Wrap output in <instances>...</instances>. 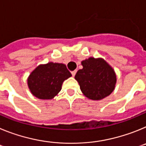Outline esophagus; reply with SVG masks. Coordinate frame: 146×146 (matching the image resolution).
<instances>
[{"label": "esophagus", "mask_w": 146, "mask_h": 146, "mask_svg": "<svg viewBox=\"0 0 146 146\" xmlns=\"http://www.w3.org/2000/svg\"><path fill=\"white\" fill-rule=\"evenodd\" d=\"M76 72H77V70L72 71V76H73V77H74V76L76 74Z\"/></svg>", "instance_id": "obj_1"}]
</instances>
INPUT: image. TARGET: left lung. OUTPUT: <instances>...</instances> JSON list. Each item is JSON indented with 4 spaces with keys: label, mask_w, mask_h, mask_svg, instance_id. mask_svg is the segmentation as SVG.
<instances>
[{
    "label": "left lung",
    "mask_w": 146,
    "mask_h": 146,
    "mask_svg": "<svg viewBox=\"0 0 146 146\" xmlns=\"http://www.w3.org/2000/svg\"><path fill=\"white\" fill-rule=\"evenodd\" d=\"M82 69L77 71L75 78L86 97L100 100L109 96L115 88L116 76L105 60L89 58L82 61Z\"/></svg>",
    "instance_id": "8db88e82"
}]
</instances>
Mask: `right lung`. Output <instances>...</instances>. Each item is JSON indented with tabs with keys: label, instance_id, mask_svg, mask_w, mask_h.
I'll return each mask as SVG.
<instances>
[{
	"label": "right lung",
	"instance_id": "add662e5",
	"mask_svg": "<svg viewBox=\"0 0 146 146\" xmlns=\"http://www.w3.org/2000/svg\"><path fill=\"white\" fill-rule=\"evenodd\" d=\"M72 76L66 65L50 62L40 65L31 72L28 79L30 91L40 99H51L61 90L65 80Z\"/></svg>",
	"mask_w": 146,
	"mask_h": 146
}]
</instances>
